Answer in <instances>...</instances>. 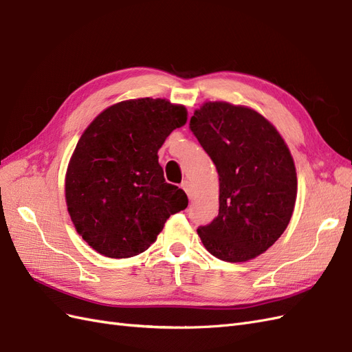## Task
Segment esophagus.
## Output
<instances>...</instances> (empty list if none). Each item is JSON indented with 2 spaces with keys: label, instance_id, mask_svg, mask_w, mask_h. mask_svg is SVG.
I'll return each mask as SVG.
<instances>
[{
  "label": "esophagus",
  "instance_id": "34e87169",
  "mask_svg": "<svg viewBox=\"0 0 352 352\" xmlns=\"http://www.w3.org/2000/svg\"><path fill=\"white\" fill-rule=\"evenodd\" d=\"M182 188L185 189V192L188 194L189 199H192V185H190L189 180H184V182H182Z\"/></svg>",
  "mask_w": 352,
  "mask_h": 352
}]
</instances>
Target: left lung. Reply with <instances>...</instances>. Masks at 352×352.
<instances>
[{
  "label": "left lung",
  "mask_w": 352,
  "mask_h": 352,
  "mask_svg": "<svg viewBox=\"0 0 352 352\" xmlns=\"http://www.w3.org/2000/svg\"><path fill=\"white\" fill-rule=\"evenodd\" d=\"M189 126L219 175V214L197 229L201 242L228 263L258 257L280 238L294 212L298 182L289 148L247 105L207 101Z\"/></svg>",
  "instance_id": "obj_1"
}]
</instances>
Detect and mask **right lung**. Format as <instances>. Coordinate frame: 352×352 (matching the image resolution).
Here are the masks:
<instances>
[{"instance_id":"right-lung-1","label":"right lung","mask_w":352,"mask_h":352,"mask_svg":"<svg viewBox=\"0 0 352 352\" xmlns=\"http://www.w3.org/2000/svg\"><path fill=\"white\" fill-rule=\"evenodd\" d=\"M188 120L185 105L135 98L102 110L70 157L65 194L74 229L104 257L150 248L167 219L185 210L184 189L164 180L158 150Z\"/></svg>"}]
</instances>
